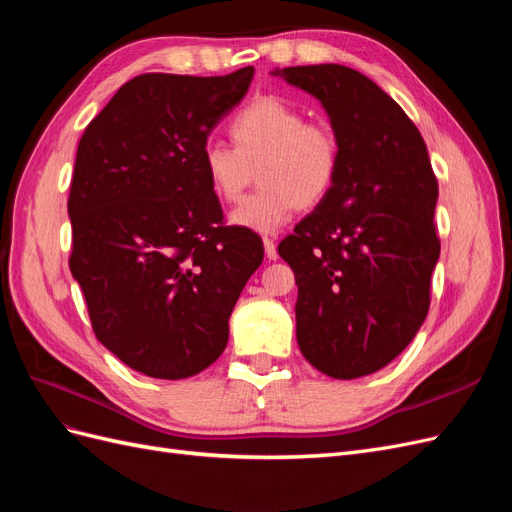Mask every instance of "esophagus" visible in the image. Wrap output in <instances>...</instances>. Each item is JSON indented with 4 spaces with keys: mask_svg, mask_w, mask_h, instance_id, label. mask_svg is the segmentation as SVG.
I'll return each instance as SVG.
<instances>
[{
    "mask_svg": "<svg viewBox=\"0 0 512 512\" xmlns=\"http://www.w3.org/2000/svg\"><path fill=\"white\" fill-rule=\"evenodd\" d=\"M262 243H265V256H267V260H277L275 241L269 239V237H265V239H262Z\"/></svg>",
    "mask_w": 512,
    "mask_h": 512,
    "instance_id": "obj_1",
    "label": "esophagus"
}]
</instances>
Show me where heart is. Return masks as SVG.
I'll return each mask as SVG.
<instances>
[{
    "label": "heart",
    "mask_w": 512,
    "mask_h": 512,
    "mask_svg": "<svg viewBox=\"0 0 512 512\" xmlns=\"http://www.w3.org/2000/svg\"><path fill=\"white\" fill-rule=\"evenodd\" d=\"M235 147L211 143L203 166L213 192L237 203L258 166L262 188L230 213V224L260 235L280 230L299 207H316L339 170L335 132L280 98H260L230 121Z\"/></svg>",
    "instance_id": "obj_1"
}]
</instances>
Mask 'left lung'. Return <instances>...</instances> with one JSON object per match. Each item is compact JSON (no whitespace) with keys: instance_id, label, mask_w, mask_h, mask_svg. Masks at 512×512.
<instances>
[{"instance_id":"8db88e82","label":"left lung","mask_w":512,"mask_h":512,"mask_svg":"<svg viewBox=\"0 0 512 512\" xmlns=\"http://www.w3.org/2000/svg\"><path fill=\"white\" fill-rule=\"evenodd\" d=\"M271 74L322 104L339 143L331 192L277 247L299 286L297 342L322 374L369 376L406 350L429 309L440 241L427 147L361 72L320 64Z\"/></svg>"}]
</instances>
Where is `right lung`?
I'll return each instance as SVG.
<instances>
[{"label":"right lung","instance_id":"obj_1","mask_svg":"<svg viewBox=\"0 0 512 512\" xmlns=\"http://www.w3.org/2000/svg\"><path fill=\"white\" fill-rule=\"evenodd\" d=\"M226 76L141 74L119 87L76 149L70 271L100 344L149 378L207 369L260 267L252 230L222 226L207 179V138L250 89Z\"/></svg>","mask_w":512,"mask_h":512}]
</instances>
